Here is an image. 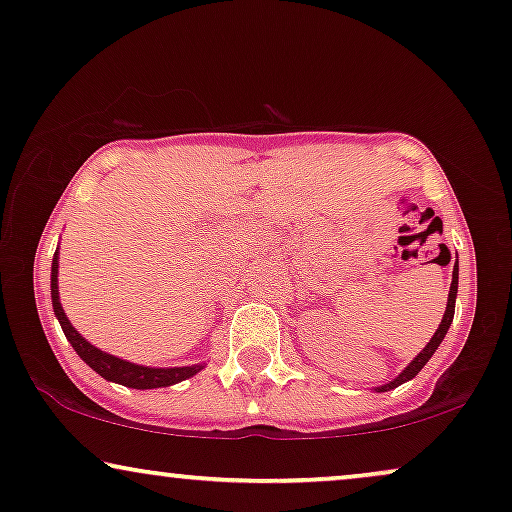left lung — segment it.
I'll use <instances>...</instances> for the list:
<instances>
[{"mask_svg":"<svg viewBox=\"0 0 512 512\" xmlns=\"http://www.w3.org/2000/svg\"><path fill=\"white\" fill-rule=\"evenodd\" d=\"M456 291H459V258H456L454 272H451V289H449V301H447V310H444V317H442L440 327H437V331H435V336L430 338V343L426 345V348H423L421 353H418V355L414 357V362H411L409 367L404 369L402 374L397 376L393 383H388V386H383V388H378V390H390V388H397V386H402L404 381H409V378H414V376L418 374V371H421L423 367H426V362L430 360V357H433V353H435V350H437V345L442 343L444 334H447V331H449V327H451V320H454V308H456Z\"/></svg>","mask_w":512,"mask_h":512,"instance_id":"left-lung-1","label":"left lung"}]
</instances>
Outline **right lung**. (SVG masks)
Returning <instances> with one entry per match:
<instances>
[{
  "label": "right lung",
  "instance_id": "obj_1",
  "mask_svg": "<svg viewBox=\"0 0 512 512\" xmlns=\"http://www.w3.org/2000/svg\"><path fill=\"white\" fill-rule=\"evenodd\" d=\"M51 301H53V313H56L58 322H61V327L65 331V336H68V341L72 343V348L77 350V355L82 357L91 369L98 371L103 378H108V381L122 383L126 388H138V390L167 388V386H174L178 381H185V378L195 376L197 371L202 369L199 364L197 367H174V369L141 367V364L124 362L119 360V357L103 353V350L94 348L89 341H84V338L75 331V327L68 322V317L63 313V305L58 301V251L51 263Z\"/></svg>",
  "mask_w": 512,
  "mask_h": 512
}]
</instances>
